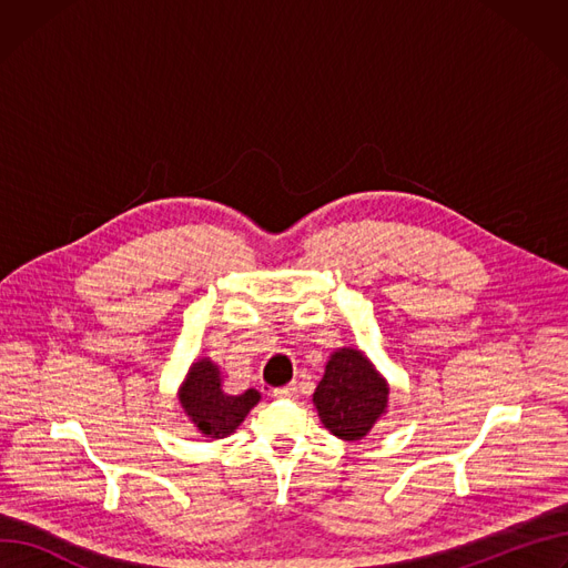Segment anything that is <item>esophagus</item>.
<instances>
[{"label": "esophagus", "instance_id": "34e87169", "mask_svg": "<svg viewBox=\"0 0 568 568\" xmlns=\"http://www.w3.org/2000/svg\"><path fill=\"white\" fill-rule=\"evenodd\" d=\"M296 394H298V387L294 383L274 389V396H278V398H296Z\"/></svg>", "mask_w": 568, "mask_h": 568}]
</instances>
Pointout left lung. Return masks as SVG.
I'll return each instance as SVG.
<instances>
[{"label":"left lung","instance_id":"8db88e82","mask_svg":"<svg viewBox=\"0 0 568 568\" xmlns=\"http://www.w3.org/2000/svg\"><path fill=\"white\" fill-rule=\"evenodd\" d=\"M389 385L357 348H337L326 363L313 403L322 424L339 439H363L387 412Z\"/></svg>","mask_w":568,"mask_h":568}]
</instances>
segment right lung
<instances>
[{
  "mask_svg": "<svg viewBox=\"0 0 568 568\" xmlns=\"http://www.w3.org/2000/svg\"><path fill=\"white\" fill-rule=\"evenodd\" d=\"M179 400L190 422L203 437L224 439L237 430L251 407L261 400V392L246 389L237 396L222 389V372L211 357H201L190 367Z\"/></svg>",
  "mask_w": 568,
  "mask_h": 568,
  "instance_id": "right-lung-1",
  "label": "right lung"
}]
</instances>
